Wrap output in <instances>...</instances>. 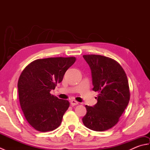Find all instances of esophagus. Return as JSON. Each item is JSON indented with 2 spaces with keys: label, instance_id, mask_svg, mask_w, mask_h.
I'll list each match as a JSON object with an SVG mask.
<instances>
[{
  "label": "esophagus",
  "instance_id": "1",
  "mask_svg": "<svg viewBox=\"0 0 150 150\" xmlns=\"http://www.w3.org/2000/svg\"><path fill=\"white\" fill-rule=\"evenodd\" d=\"M70 104H71V106H75V105H77L79 104V103L77 101H76L75 100H71V101H70Z\"/></svg>",
  "mask_w": 150,
  "mask_h": 150
}]
</instances>
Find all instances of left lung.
Instances as JSON below:
<instances>
[{
    "mask_svg": "<svg viewBox=\"0 0 150 150\" xmlns=\"http://www.w3.org/2000/svg\"><path fill=\"white\" fill-rule=\"evenodd\" d=\"M83 57L91 70L93 90L98 95L94 106L86 105L87 112L82 122L93 131H106L116 125L129 103L128 78L122 66L114 59L98 55Z\"/></svg>",
    "mask_w": 150,
    "mask_h": 150,
    "instance_id": "obj_1",
    "label": "left lung"
}]
</instances>
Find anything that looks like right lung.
<instances>
[{"instance_id":"obj_1","label":"right lung","mask_w":150,"mask_h":150,"mask_svg":"<svg viewBox=\"0 0 150 150\" xmlns=\"http://www.w3.org/2000/svg\"><path fill=\"white\" fill-rule=\"evenodd\" d=\"M75 60L74 57L37 59L22 71L17 84L19 102L28 122L37 131H53L61 123L69 103L50 91L62 82Z\"/></svg>"}]
</instances>
